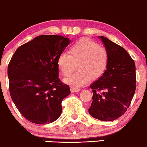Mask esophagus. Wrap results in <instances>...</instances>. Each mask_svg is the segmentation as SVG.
<instances>
[{
    "mask_svg": "<svg viewBox=\"0 0 147 147\" xmlns=\"http://www.w3.org/2000/svg\"><path fill=\"white\" fill-rule=\"evenodd\" d=\"M71 92H76L80 91V89H79V88H77L73 87V86H71Z\"/></svg>",
    "mask_w": 147,
    "mask_h": 147,
    "instance_id": "esophagus-1",
    "label": "esophagus"
}]
</instances>
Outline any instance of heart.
I'll list each match as a JSON object with an SVG mask.
<instances>
[{
    "label": "heart",
    "mask_w": 147,
    "mask_h": 147,
    "mask_svg": "<svg viewBox=\"0 0 147 147\" xmlns=\"http://www.w3.org/2000/svg\"><path fill=\"white\" fill-rule=\"evenodd\" d=\"M109 55L106 49L89 38H82L69 47V55L58 56L57 66L63 76H69L75 65L77 73L65 78L64 82L73 87H80L92 78H100L106 71Z\"/></svg>",
    "instance_id": "b5f03b06"
}]
</instances>
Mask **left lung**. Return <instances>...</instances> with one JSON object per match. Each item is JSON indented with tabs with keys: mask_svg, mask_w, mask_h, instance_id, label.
Listing matches in <instances>:
<instances>
[{
	"mask_svg": "<svg viewBox=\"0 0 147 147\" xmlns=\"http://www.w3.org/2000/svg\"><path fill=\"white\" fill-rule=\"evenodd\" d=\"M98 38L108 53L109 63L104 74L90 86L93 95L88 113L100 121H112L125 114L133 99L135 64L123 47L103 36Z\"/></svg>",
	"mask_w": 147,
	"mask_h": 147,
	"instance_id": "1",
	"label": "left lung"
}]
</instances>
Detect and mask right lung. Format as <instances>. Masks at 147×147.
<instances>
[{
  "mask_svg": "<svg viewBox=\"0 0 147 147\" xmlns=\"http://www.w3.org/2000/svg\"><path fill=\"white\" fill-rule=\"evenodd\" d=\"M70 43L59 35H40L16 49L8 66L9 90L19 112L44 125L61 115V102L71 93L59 78L57 59Z\"/></svg>",
  "mask_w": 147,
  "mask_h": 147,
  "instance_id": "1",
  "label": "right lung"
}]
</instances>
